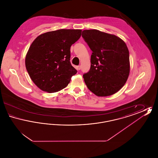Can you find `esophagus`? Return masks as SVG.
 <instances>
[{"label": "esophagus", "instance_id": "34e87169", "mask_svg": "<svg viewBox=\"0 0 158 158\" xmlns=\"http://www.w3.org/2000/svg\"><path fill=\"white\" fill-rule=\"evenodd\" d=\"M76 69H77V70H81V66H77V67H76Z\"/></svg>", "mask_w": 158, "mask_h": 158}]
</instances>
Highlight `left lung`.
I'll list each match as a JSON object with an SVG mask.
<instances>
[{
	"label": "left lung",
	"instance_id": "left-lung-1",
	"mask_svg": "<svg viewBox=\"0 0 158 158\" xmlns=\"http://www.w3.org/2000/svg\"><path fill=\"white\" fill-rule=\"evenodd\" d=\"M82 37L92 51L90 70L83 76L88 88L98 97L115 94L130 74L127 45L120 38L97 30L83 31Z\"/></svg>",
	"mask_w": 158,
	"mask_h": 158
}]
</instances>
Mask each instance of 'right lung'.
<instances>
[{
    "label": "right lung",
    "mask_w": 158,
    "mask_h": 158,
    "mask_svg": "<svg viewBox=\"0 0 158 158\" xmlns=\"http://www.w3.org/2000/svg\"><path fill=\"white\" fill-rule=\"evenodd\" d=\"M81 30L61 29L38 35L25 57L31 80L41 90L56 92L66 88L77 70L70 61V47L81 36Z\"/></svg>",
    "instance_id": "right-lung-1"
}]
</instances>
